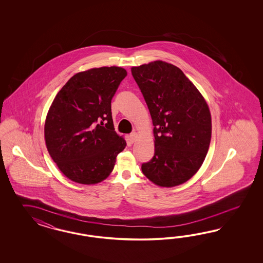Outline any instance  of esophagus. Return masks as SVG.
Here are the masks:
<instances>
[{
    "label": "esophagus",
    "instance_id": "esophagus-1",
    "mask_svg": "<svg viewBox=\"0 0 263 263\" xmlns=\"http://www.w3.org/2000/svg\"><path fill=\"white\" fill-rule=\"evenodd\" d=\"M138 136H139L138 132H133V133H131V134H130V140H131V142H132V143H134V142H135L136 139L138 138Z\"/></svg>",
    "mask_w": 263,
    "mask_h": 263
}]
</instances>
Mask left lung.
<instances>
[{
  "instance_id": "left-lung-1",
  "label": "left lung",
  "mask_w": 263,
  "mask_h": 263,
  "mask_svg": "<svg viewBox=\"0 0 263 263\" xmlns=\"http://www.w3.org/2000/svg\"><path fill=\"white\" fill-rule=\"evenodd\" d=\"M153 123L154 156L142 171L160 187L188 181L201 167L211 140V114L183 72L163 61L133 66Z\"/></svg>"
}]
</instances>
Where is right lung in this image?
<instances>
[{
	"mask_svg": "<svg viewBox=\"0 0 263 263\" xmlns=\"http://www.w3.org/2000/svg\"><path fill=\"white\" fill-rule=\"evenodd\" d=\"M127 72L103 66L79 72L57 93L45 120L48 152L72 181L96 184L106 179L126 142L115 131L111 102Z\"/></svg>",
	"mask_w": 263,
	"mask_h": 263,
	"instance_id": "1",
	"label": "right lung"
}]
</instances>
